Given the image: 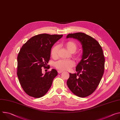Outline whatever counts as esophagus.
Returning a JSON list of instances; mask_svg holds the SVG:
<instances>
[{"mask_svg":"<svg viewBox=\"0 0 120 120\" xmlns=\"http://www.w3.org/2000/svg\"><path fill=\"white\" fill-rule=\"evenodd\" d=\"M63 72V71H61V70H58V73L59 74H60V73H62Z\"/></svg>","mask_w":120,"mask_h":120,"instance_id":"1","label":"esophagus"}]
</instances>
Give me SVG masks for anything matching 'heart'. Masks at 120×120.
Here are the masks:
<instances>
[{"mask_svg": "<svg viewBox=\"0 0 120 120\" xmlns=\"http://www.w3.org/2000/svg\"><path fill=\"white\" fill-rule=\"evenodd\" d=\"M64 45L66 48L71 53L75 52L77 48L76 44L72 41H67L64 43ZM59 48V47L58 45H55L51 48V55L53 57L56 58L57 56ZM74 56L77 59H78L80 57V56L77 54H75ZM54 65L55 67L59 70H69L72 67L75 66V62L72 60L61 59L56 62Z\"/></svg>", "mask_w": 120, "mask_h": 120, "instance_id": "1", "label": "heart"}]
</instances>
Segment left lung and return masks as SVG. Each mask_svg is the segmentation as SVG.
I'll list each match as a JSON object with an SVG mask.
<instances>
[{
    "mask_svg": "<svg viewBox=\"0 0 120 120\" xmlns=\"http://www.w3.org/2000/svg\"><path fill=\"white\" fill-rule=\"evenodd\" d=\"M66 38L77 39L83 49L82 59L76 67L78 73H69L67 85L75 95L87 97L96 89L104 75L105 58L103 51L97 41L83 33L69 34Z\"/></svg>",
    "mask_w": 120,
    "mask_h": 120,
    "instance_id": "8db88e82",
    "label": "left lung"
}]
</instances>
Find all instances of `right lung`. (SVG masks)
<instances>
[{
    "mask_svg": "<svg viewBox=\"0 0 120 120\" xmlns=\"http://www.w3.org/2000/svg\"><path fill=\"white\" fill-rule=\"evenodd\" d=\"M62 37L39 34L30 38L21 48L17 58V75L23 89L29 96L40 98L51 87L57 72L53 69L43 75L42 68L46 67L50 59L51 48Z\"/></svg>",
    "mask_w": 120,
    "mask_h": 120,
    "instance_id": "obj_1",
    "label": "right lung"
}]
</instances>
